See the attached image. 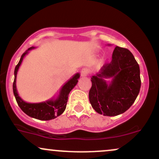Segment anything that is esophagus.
Returning a JSON list of instances; mask_svg holds the SVG:
<instances>
[{
  "mask_svg": "<svg viewBox=\"0 0 159 159\" xmlns=\"http://www.w3.org/2000/svg\"><path fill=\"white\" fill-rule=\"evenodd\" d=\"M87 74H88V71H87V69L84 68L81 70V75L82 77H84V76H87Z\"/></svg>",
  "mask_w": 159,
  "mask_h": 159,
  "instance_id": "34e87169",
  "label": "esophagus"
}]
</instances>
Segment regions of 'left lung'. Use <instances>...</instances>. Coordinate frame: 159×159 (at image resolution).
I'll list each match as a JSON object with an SVG mask.
<instances>
[{"label":"left lung","mask_w":159,"mask_h":159,"mask_svg":"<svg viewBox=\"0 0 159 159\" xmlns=\"http://www.w3.org/2000/svg\"><path fill=\"white\" fill-rule=\"evenodd\" d=\"M107 78L111 81L106 82ZM91 81L89 100L93 108L104 116L121 114L132 106L140 92L139 65L130 51L116 46L111 63L92 76Z\"/></svg>","instance_id":"1"}]
</instances>
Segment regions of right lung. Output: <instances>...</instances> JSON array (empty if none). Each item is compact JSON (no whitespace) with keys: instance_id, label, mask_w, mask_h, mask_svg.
<instances>
[{"instance_id":"right-lung-1","label":"right lung","mask_w":159,"mask_h":159,"mask_svg":"<svg viewBox=\"0 0 159 159\" xmlns=\"http://www.w3.org/2000/svg\"><path fill=\"white\" fill-rule=\"evenodd\" d=\"M34 48V47H30L27 49L26 52H24L21 58H20L19 63L16 65L15 71H14L15 78H14L13 85H12L13 93L20 108L29 116L39 120H53L64 112L66 107L67 101H68L69 93L77 84L78 78H80V74L76 73L68 81L66 82L63 85V87H61L59 94L56 98L54 97L45 102L39 103L26 102L20 97L19 93H18L17 89H16V77H17L18 70H19L21 63H22L24 57L28 54L29 51Z\"/></svg>"}]
</instances>
